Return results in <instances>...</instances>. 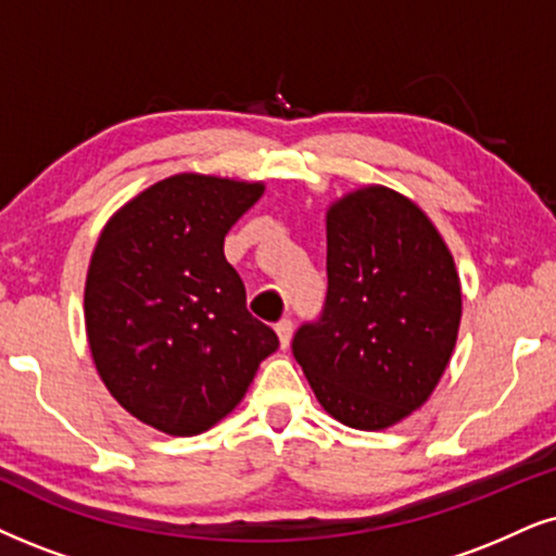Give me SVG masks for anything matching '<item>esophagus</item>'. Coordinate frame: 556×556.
Returning a JSON list of instances; mask_svg holds the SVG:
<instances>
[{
    "instance_id": "1",
    "label": "esophagus",
    "mask_w": 556,
    "mask_h": 556,
    "mask_svg": "<svg viewBox=\"0 0 556 556\" xmlns=\"http://www.w3.org/2000/svg\"><path fill=\"white\" fill-rule=\"evenodd\" d=\"M274 330H277V336H279V343H282V349L290 346V341H292V320H290V318L279 320L277 326H274Z\"/></svg>"
}]
</instances>
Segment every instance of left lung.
<instances>
[{"instance_id": "1", "label": "left lung", "mask_w": 556, "mask_h": 556, "mask_svg": "<svg viewBox=\"0 0 556 556\" xmlns=\"http://www.w3.org/2000/svg\"><path fill=\"white\" fill-rule=\"evenodd\" d=\"M328 292L292 354L343 426L379 431L418 410L444 375L462 287L424 210L388 187L356 189L326 215Z\"/></svg>"}]
</instances>
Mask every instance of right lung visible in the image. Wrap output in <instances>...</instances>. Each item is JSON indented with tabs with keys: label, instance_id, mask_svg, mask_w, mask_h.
I'll return each instance as SVG.
<instances>
[{
	"label": "right lung",
	"instance_id": "obj_1",
	"mask_svg": "<svg viewBox=\"0 0 556 556\" xmlns=\"http://www.w3.org/2000/svg\"><path fill=\"white\" fill-rule=\"evenodd\" d=\"M262 194V181L177 174L117 210L94 245L84 287L91 359L110 395L159 431H207L279 346L223 254Z\"/></svg>",
	"mask_w": 556,
	"mask_h": 556
}]
</instances>
